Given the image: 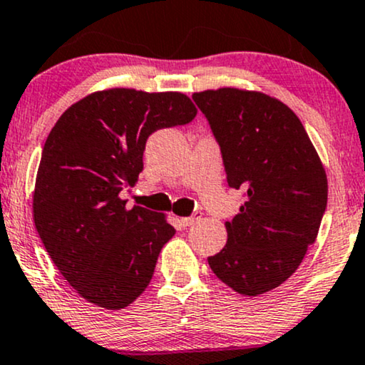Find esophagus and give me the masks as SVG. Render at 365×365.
Returning <instances> with one entry per match:
<instances>
[{
    "instance_id": "34e87169",
    "label": "esophagus",
    "mask_w": 365,
    "mask_h": 365,
    "mask_svg": "<svg viewBox=\"0 0 365 365\" xmlns=\"http://www.w3.org/2000/svg\"><path fill=\"white\" fill-rule=\"evenodd\" d=\"M201 217H202V212H201V211H196V212H192L189 217H182V219H181V224H182L184 227L192 226V224L197 222Z\"/></svg>"
}]
</instances>
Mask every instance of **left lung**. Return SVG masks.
<instances>
[{
  "label": "left lung",
  "mask_w": 365,
  "mask_h": 365,
  "mask_svg": "<svg viewBox=\"0 0 365 365\" xmlns=\"http://www.w3.org/2000/svg\"><path fill=\"white\" fill-rule=\"evenodd\" d=\"M192 99L221 149L229 187L246 197L226 222V246L207 262L236 292L259 296L291 277L316 241L326 171L302 123L277 99L234 88Z\"/></svg>",
  "instance_id": "1"
}]
</instances>
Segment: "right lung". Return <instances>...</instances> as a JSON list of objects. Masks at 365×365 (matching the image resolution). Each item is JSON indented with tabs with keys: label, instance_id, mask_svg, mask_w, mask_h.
<instances>
[{
	"label": "right lung",
	"instance_id": "right-lung-1",
	"mask_svg": "<svg viewBox=\"0 0 365 365\" xmlns=\"http://www.w3.org/2000/svg\"><path fill=\"white\" fill-rule=\"evenodd\" d=\"M197 109L181 93L116 88L66 109L44 143L34 226L63 277L86 301L123 309L141 296L176 229L161 212L119 197L143 171L154 131L184 126Z\"/></svg>",
	"mask_w": 365,
	"mask_h": 365
}]
</instances>
